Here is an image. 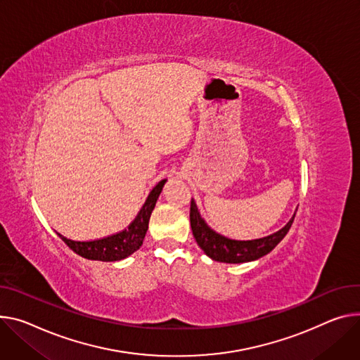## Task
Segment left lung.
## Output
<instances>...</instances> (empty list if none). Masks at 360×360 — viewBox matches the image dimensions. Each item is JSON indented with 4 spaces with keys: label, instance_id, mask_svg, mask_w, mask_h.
Returning <instances> with one entry per match:
<instances>
[{
    "label": "left lung",
    "instance_id": "obj_1",
    "mask_svg": "<svg viewBox=\"0 0 360 360\" xmlns=\"http://www.w3.org/2000/svg\"><path fill=\"white\" fill-rule=\"evenodd\" d=\"M294 214L291 219L281 228L280 231L258 240H248V241H238L226 238L207 225L204 218L201 217L197 204L193 200H191V211H189V219H191V228L192 234L197 240L201 250L212 259L219 261V263H230V264H238V263H248V261L258 259L263 255L269 254L288 233L290 226L294 221Z\"/></svg>",
    "mask_w": 360,
    "mask_h": 360
}]
</instances>
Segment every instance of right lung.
<instances>
[{
  "instance_id": "1",
  "label": "right lung",
  "mask_w": 360,
  "mask_h": 360,
  "mask_svg": "<svg viewBox=\"0 0 360 360\" xmlns=\"http://www.w3.org/2000/svg\"><path fill=\"white\" fill-rule=\"evenodd\" d=\"M165 182L167 179H162L160 182H158V185L148 195V198L141 211L138 212L136 218L120 233L93 241H75L63 237L61 234H58V237L68 244L70 250H73L76 254L87 259L119 261L129 257L130 254L138 251L143 243V238L148 231L150 214L155 208L159 193L162 192V188L165 185Z\"/></svg>"
}]
</instances>
